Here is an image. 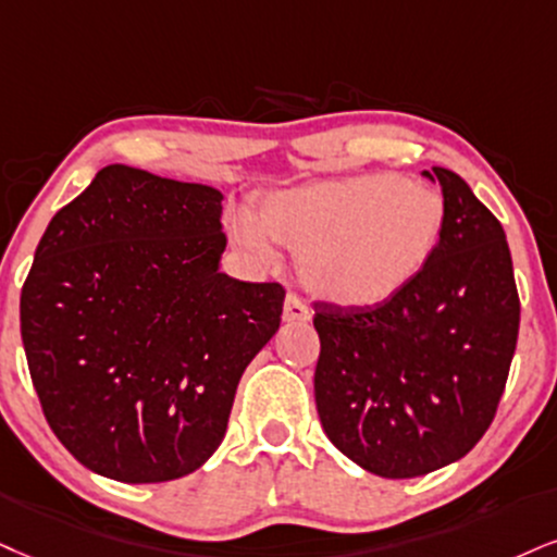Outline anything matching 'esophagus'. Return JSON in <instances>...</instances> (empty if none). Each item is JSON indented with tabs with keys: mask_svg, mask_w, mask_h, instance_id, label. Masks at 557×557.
<instances>
[{
	"mask_svg": "<svg viewBox=\"0 0 557 557\" xmlns=\"http://www.w3.org/2000/svg\"><path fill=\"white\" fill-rule=\"evenodd\" d=\"M312 318V310L310 307L301 301V297H297V294H289L284 301V320L286 322H307Z\"/></svg>",
	"mask_w": 557,
	"mask_h": 557,
	"instance_id": "1",
	"label": "esophagus"
}]
</instances>
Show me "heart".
<instances>
[{
	"instance_id": "b5f03b06",
	"label": "heart",
	"mask_w": 557,
	"mask_h": 557,
	"mask_svg": "<svg viewBox=\"0 0 557 557\" xmlns=\"http://www.w3.org/2000/svg\"><path fill=\"white\" fill-rule=\"evenodd\" d=\"M444 201L429 185L397 175H356L271 196L258 214L235 219L239 250L273 263V243L301 256L307 284L346 307L395 297L431 258Z\"/></svg>"
}]
</instances>
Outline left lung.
Segmentation results:
<instances>
[{
	"label": "left lung",
	"instance_id": "8db88e82",
	"mask_svg": "<svg viewBox=\"0 0 557 557\" xmlns=\"http://www.w3.org/2000/svg\"><path fill=\"white\" fill-rule=\"evenodd\" d=\"M444 194L438 243L395 297L320 305L314 403L331 442L380 478H418L483 438L519 335L504 226L457 173H423Z\"/></svg>",
	"mask_w": 557,
	"mask_h": 557
}]
</instances>
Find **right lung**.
Segmentation results:
<instances>
[{"label": "right lung", "instance_id": "add662e5", "mask_svg": "<svg viewBox=\"0 0 557 557\" xmlns=\"http://www.w3.org/2000/svg\"><path fill=\"white\" fill-rule=\"evenodd\" d=\"M219 219L216 188L108 164L40 237L20 294L27 369L51 431L98 475L201 468L278 331L284 286L219 271Z\"/></svg>", "mask_w": 557, "mask_h": 557}]
</instances>
